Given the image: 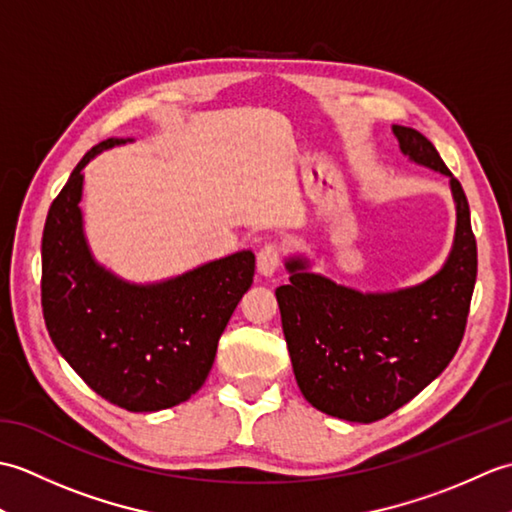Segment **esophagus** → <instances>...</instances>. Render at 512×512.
<instances>
[{"label":"esophagus","mask_w":512,"mask_h":512,"mask_svg":"<svg viewBox=\"0 0 512 512\" xmlns=\"http://www.w3.org/2000/svg\"><path fill=\"white\" fill-rule=\"evenodd\" d=\"M284 259V248L277 242H268L257 253V270L262 275H273Z\"/></svg>","instance_id":"esophagus-1"}]
</instances>
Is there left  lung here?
Returning <instances> with one entry per match:
<instances>
[{
	"label": "left lung",
	"instance_id": "1",
	"mask_svg": "<svg viewBox=\"0 0 512 512\" xmlns=\"http://www.w3.org/2000/svg\"><path fill=\"white\" fill-rule=\"evenodd\" d=\"M400 149L444 176L458 209L451 257L416 288L363 295L288 262L290 284L275 290L297 385L334 418L376 422L418 396L458 352L477 277L471 211L458 178L418 129L394 125Z\"/></svg>",
	"mask_w": 512,
	"mask_h": 512
}]
</instances>
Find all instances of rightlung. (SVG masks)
<instances>
[{"instance_id":"1","label":"right lung","mask_w":512,"mask_h":512,"mask_svg":"<svg viewBox=\"0 0 512 512\" xmlns=\"http://www.w3.org/2000/svg\"><path fill=\"white\" fill-rule=\"evenodd\" d=\"M121 143L92 147L50 204L41 308L52 343L96 394L127 411H160L204 385L217 341L253 284L255 255L242 250L158 286H129L96 266L81 228V171Z\"/></svg>"}]
</instances>
